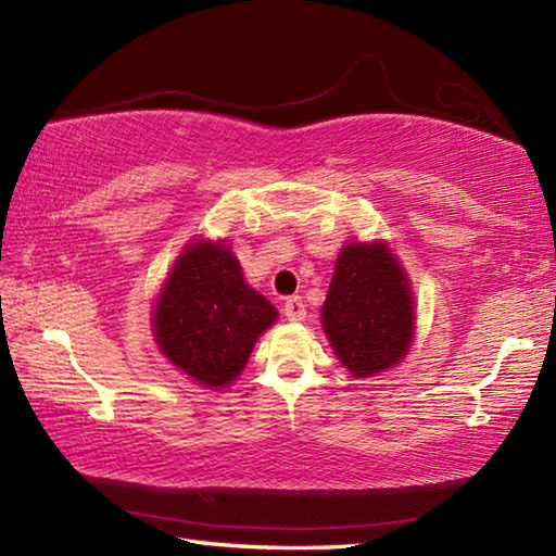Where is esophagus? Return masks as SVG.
<instances>
[{"mask_svg":"<svg viewBox=\"0 0 556 556\" xmlns=\"http://www.w3.org/2000/svg\"><path fill=\"white\" fill-rule=\"evenodd\" d=\"M285 316L289 321H304L306 318V304L301 296H289L285 301Z\"/></svg>","mask_w":556,"mask_h":556,"instance_id":"1","label":"esophagus"}]
</instances>
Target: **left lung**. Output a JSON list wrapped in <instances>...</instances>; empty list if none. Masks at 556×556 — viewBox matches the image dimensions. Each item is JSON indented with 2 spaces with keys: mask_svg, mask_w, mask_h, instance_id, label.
I'll return each mask as SVG.
<instances>
[{
  "mask_svg": "<svg viewBox=\"0 0 556 556\" xmlns=\"http://www.w3.org/2000/svg\"><path fill=\"white\" fill-rule=\"evenodd\" d=\"M321 321L338 361L355 378L378 375L407 355L414 336L412 287L388 244H345Z\"/></svg>",
  "mask_w": 556,
  "mask_h": 556,
  "instance_id": "left-lung-1",
  "label": "left lung"
}]
</instances>
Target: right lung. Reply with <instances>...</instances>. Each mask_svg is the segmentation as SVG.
<instances>
[{"instance_id": "1", "label": "right lung", "mask_w": 556, "mask_h": 556, "mask_svg": "<svg viewBox=\"0 0 556 556\" xmlns=\"http://www.w3.org/2000/svg\"><path fill=\"white\" fill-rule=\"evenodd\" d=\"M277 308L242 277L225 242H191L176 260L154 308L162 353L188 378L220 390L238 378Z\"/></svg>"}]
</instances>
